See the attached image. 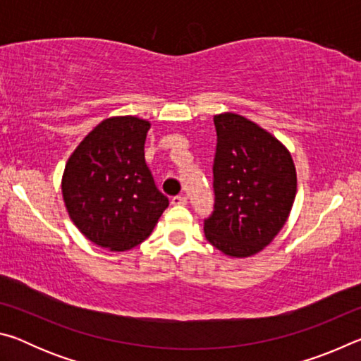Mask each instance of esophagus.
<instances>
[{
	"label": "esophagus",
	"instance_id": "obj_1",
	"mask_svg": "<svg viewBox=\"0 0 361 361\" xmlns=\"http://www.w3.org/2000/svg\"><path fill=\"white\" fill-rule=\"evenodd\" d=\"M186 204H188V199L185 197V195H175V197H172V205L185 207Z\"/></svg>",
	"mask_w": 361,
	"mask_h": 361
}]
</instances>
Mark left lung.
<instances>
[{
	"instance_id": "8db88e82",
	"label": "left lung",
	"mask_w": 361,
	"mask_h": 361,
	"mask_svg": "<svg viewBox=\"0 0 361 361\" xmlns=\"http://www.w3.org/2000/svg\"><path fill=\"white\" fill-rule=\"evenodd\" d=\"M215 210L205 219V239L231 258L264 250L283 228L295 204L298 176L286 146L237 113L213 116Z\"/></svg>"
}]
</instances>
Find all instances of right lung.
Masks as SVG:
<instances>
[{"label":"right lung","instance_id":"obj_1","mask_svg":"<svg viewBox=\"0 0 361 361\" xmlns=\"http://www.w3.org/2000/svg\"><path fill=\"white\" fill-rule=\"evenodd\" d=\"M151 122L113 116L94 127L71 152L62 197L79 232L109 252L142 243L169 207L145 162Z\"/></svg>","mask_w":361,"mask_h":361}]
</instances>
